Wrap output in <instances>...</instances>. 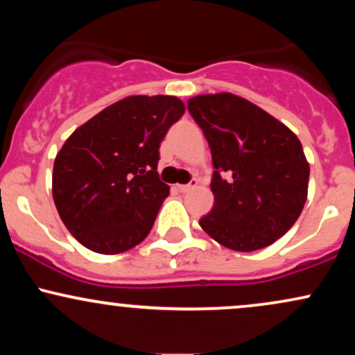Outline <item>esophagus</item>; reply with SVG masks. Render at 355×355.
Instances as JSON below:
<instances>
[{
    "mask_svg": "<svg viewBox=\"0 0 355 355\" xmlns=\"http://www.w3.org/2000/svg\"><path fill=\"white\" fill-rule=\"evenodd\" d=\"M197 185H198V182H197V180H195V178H193V180H191L190 183H187V185H178V187H177V189H178V190H180V191H182V193H187V191H190V190L197 189Z\"/></svg>",
    "mask_w": 355,
    "mask_h": 355,
    "instance_id": "34e87169",
    "label": "esophagus"
}]
</instances>
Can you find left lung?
Wrapping results in <instances>:
<instances>
[{"instance_id": "left-lung-1", "label": "left lung", "mask_w": 355, "mask_h": 355, "mask_svg": "<svg viewBox=\"0 0 355 355\" xmlns=\"http://www.w3.org/2000/svg\"><path fill=\"white\" fill-rule=\"evenodd\" d=\"M189 112L209 141L214 209L200 227L223 247H268L297 222L307 200L309 166L291 128L242 96L198 95Z\"/></svg>"}]
</instances>
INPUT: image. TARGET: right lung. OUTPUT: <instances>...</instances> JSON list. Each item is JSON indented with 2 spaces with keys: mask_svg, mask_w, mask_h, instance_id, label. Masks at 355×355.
Segmentation results:
<instances>
[{
  "mask_svg": "<svg viewBox=\"0 0 355 355\" xmlns=\"http://www.w3.org/2000/svg\"><path fill=\"white\" fill-rule=\"evenodd\" d=\"M183 113L177 96H126L64 141L53 165V200L81 245L115 255L150 234L170 193L158 178V148Z\"/></svg>",
  "mask_w": 355,
  "mask_h": 355,
  "instance_id": "obj_1",
  "label": "right lung"
}]
</instances>
